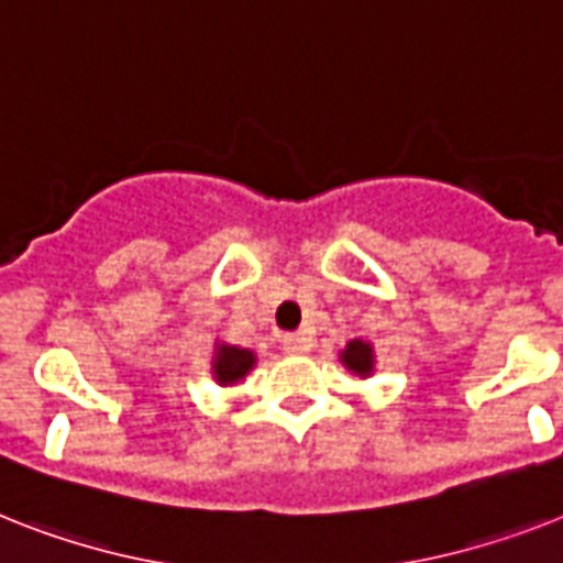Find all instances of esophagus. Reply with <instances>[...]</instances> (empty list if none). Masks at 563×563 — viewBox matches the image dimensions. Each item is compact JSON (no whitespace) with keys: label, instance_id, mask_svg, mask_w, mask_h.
<instances>
[{"label":"esophagus","instance_id":"obj_1","mask_svg":"<svg viewBox=\"0 0 563 563\" xmlns=\"http://www.w3.org/2000/svg\"><path fill=\"white\" fill-rule=\"evenodd\" d=\"M283 350L289 355H303L309 353V338L303 332H291V335H283Z\"/></svg>","mask_w":563,"mask_h":563}]
</instances>
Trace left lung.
Listing matches in <instances>:
<instances>
[{
  "mask_svg": "<svg viewBox=\"0 0 563 563\" xmlns=\"http://www.w3.org/2000/svg\"><path fill=\"white\" fill-rule=\"evenodd\" d=\"M338 358H341V364L358 378L373 376V369H376V350H373L369 341H361V338H353V341L338 353Z\"/></svg>",
  "mask_w": 563,
  "mask_h": 563,
  "instance_id": "obj_1",
  "label": "left lung"
}]
</instances>
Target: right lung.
<instances>
[{"label":"right lung","mask_w":563,"mask_h":563,"mask_svg":"<svg viewBox=\"0 0 563 563\" xmlns=\"http://www.w3.org/2000/svg\"><path fill=\"white\" fill-rule=\"evenodd\" d=\"M254 364H257V353L254 350L228 344V341H219L217 338L213 358H210V373H213L219 387H234L240 382H245V376L254 369Z\"/></svg>","instance_id":"obj_1"}]
</instances>
